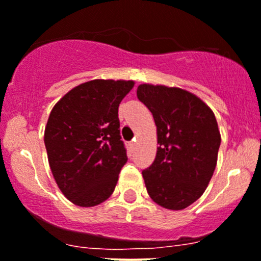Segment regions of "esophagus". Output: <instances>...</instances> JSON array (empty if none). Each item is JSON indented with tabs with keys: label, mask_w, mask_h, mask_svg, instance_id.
Returning a JSON list of instances; mask_svg holds the SVG:
<instances>
[{
	"label": "esophagus",
	"mask_w": 261,
	"mask_h": 261,
	"mask_svg": "<svg viewBox=\"0 0 261 261\" xmlns=\"http://www.w3.org/2000/svg\"><path fill=\"white\" fill-rule=\"evenodd\" d=\"M135 146H136V139H134L133 141H130V148L135 149Z\"/></svg>",
	"instance_id": "34e87169"
}]
</instances>
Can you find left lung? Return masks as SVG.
Segmentation results:
<instances>
[{
  "mask_svg": "<svg viewBox=\"0 0 261 261\" xmlns=\"http://www.w3.org/2000/svg\"><path fill=\"white\" fill-rule=\"evenodd\" d=\"M136 94L153 115L159 145L143 171L149 196L166 209L187 208L204 194L216 169L221 145L216 116L179 88L141 84Z\"/></svg>",
  "mask_w": 261,
  "mask_h": 261,
  "instance_id": "left-lung-1",
  "label": "left lung"
}]
</instances>
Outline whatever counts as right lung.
<instances>
[{
	"instance_id": "add662e5",
	"label": "right lung",
	"mask_w": 261,
	"mask_h": 261,
	"mask_svg": "<svg viewBox=\"0 0 261 261\" xmlns=\"http://www.w3.org/2000/svg\"><path fill=\"white\" fill-rule=\"evenodd\" d=\"M133 80H92L55 105L44 130L50 171L62 194L79 206L103 203L127 162L118 106Z\"/></svg>"
}]
</instances>
